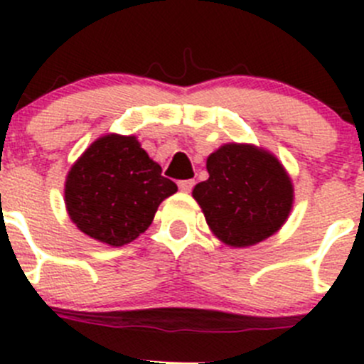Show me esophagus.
I'll list each match as a JSON object with an SVG mask.
<instances>
[{
  "mask_svg": "<svg viewBox=\"0 0 364 364\" xmlns=\"http://www.w3.org/2000/svg\"><path fill=\"white\" fill-rule=\"evenodd\" d=\"M193 185H196V181H193V179H185V181H179L178 183L179 190H181V192H185V193L192 192Z\"/></svg>",
  "mask_w": 364,
  "mask_h": 364,
  "instance_id": "34e87169",
  "label": "esophagus"
}]
</instances>
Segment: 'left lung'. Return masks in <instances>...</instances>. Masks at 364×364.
<instances>
[{
    "label": "left lung",
    "mask_w": 364,
    "mask_h": 364,
    "mask_svg": "<svg viewBox=\"0 0 364 364\" xmlns=\"http://www.w3.org/2000/svg\"><path fill=\"white\" fill-rule=\"evenodd\" d=\"M209 178L193 188L205 222L220 241L252 247L273 236L294 203V188L273 153L252 144H223L208 156Z\"/></svg>",
    "instance_id": "left-lung-1"
}]
</instances>
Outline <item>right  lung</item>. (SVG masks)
<instances>
[{
	"label": "right lung",
	"instance_id": "right-lung-1",
	"mask_svg": "<svg viewBox=\"0 0 364 364\" xmlns=\"http://www.w3.org/2000/svg\"><path fill=\"white\" fill-rule=\"evenodd\" d=\"M178 192L134 135L97 139L68 171L70 220L93 240L123 247L151 225L160 203Z\"/></svg>",
	"mask_w": 364,
	"mask_h": 364
}]
</instances>
